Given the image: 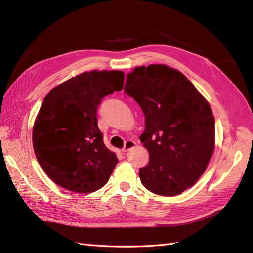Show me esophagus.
I'll list each match as a JSON object with an SVG mask.
<instances>
[{
	"label": "esophagus",
	"mask_w": 253,
	"mask_h": 253,
	"mask_svg": "<svg viewBox=\"0 0 253 253\" xmlns=\"http://www.w3.org/2000/svg\"><path fill=\"white\" fill-rule=\"evenodd\" d=\"M135 146H136V143H135L134 140H131V139H127L126 143H125V147L122 148V152H126L130 149H132V148H134Z\"/></svg>",
	"instance_id": "1"
}]
</instances>
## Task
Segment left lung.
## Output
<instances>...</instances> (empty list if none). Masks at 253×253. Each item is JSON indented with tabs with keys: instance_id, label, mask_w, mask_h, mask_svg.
<instances>
[{
	"instance_id": "8db88e82",
	"label": "left lung",
	"mask_w": 253,
	"mask_h": 253,
	"mask_svg": "<svg viewBox=\"0 0 253 253\" xmlns=\"http://www.w3.org/2000/svg\"><path fill=\"white\" fill-rule=\"evenodd\" d=\"M125 90L145 115L139 139L149 162L139 169L141 183L159 195L182 193L200 179L212 157L211 105L181 72L165 64L135 67Z\"/></svg>"
}]
</instances>
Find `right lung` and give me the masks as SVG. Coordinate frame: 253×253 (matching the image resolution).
Listing matches in <instances>:
<instances>
[{
	"label": "right lung",
	"mask_w": 253,
	"mask_h": 253,
	"mask_svg": "<svg viewBox=\"0 0 253 253\" xmlns=\"http://www.w3.org/2000/svg\"><path fill=\"white\" fill-rule=\"evenodd\" d=\"M123 82L121 71L84 72L45 96L32 141L42 169L58 186L91 193L107 183L118 159L104 144L96 112L104 96L122 90Z\"/></svg>",
	"instance_id": "right-lung-1"
}]
</instances>
